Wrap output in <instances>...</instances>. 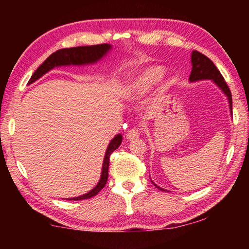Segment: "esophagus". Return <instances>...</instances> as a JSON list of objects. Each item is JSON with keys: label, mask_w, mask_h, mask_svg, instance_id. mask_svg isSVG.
I'll return each instance as SVG.
<instances>
[{"label": "esophagus", "mask_w": 249, "mask_h": 249, "mask_svg": "<svg viewBox=\"0 0 249 249\" xmlns=\"http://www.w3.org/2000/svg\"><path fill=\"white\" fill-rule=\"evenodd\" d=\"M140 137V130L136 129V128H133L130 129L126 134V138H127L128 141H134V140H137V138Z\"/></svg>", "instance_id": "34e87169"}]
</instances>
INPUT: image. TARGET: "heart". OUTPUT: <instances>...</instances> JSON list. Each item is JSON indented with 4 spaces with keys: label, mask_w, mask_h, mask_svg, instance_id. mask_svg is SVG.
<instances>
[{
    "label": "heart",
    "mask_w": 249,
    "mask_h": 249,
    "mask_svg": "<svg viewBox=\"0 0 249 249\" xmlns=\"http://www.w3.org/2000/svg\"><path fill=\"white\" fill-rule=\"evenodd\" d=\"M165 70L161 66H149L136 77L129 79L123 90V98L127 102H138L145 98L154 86L162 78Z\"/></svg>",
    "instance_id": "heart-1"
}]
</instances>
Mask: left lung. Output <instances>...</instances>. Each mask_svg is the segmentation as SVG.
Masks as SVG:
<instances>
[{"label":"left lung","instance_id":"8db88e82","mask_svg":"<svg viewBox=\"0 0 249 249\" xmlns=\"http://www.w3.org/2000/svg\"><path fill=\"white\" fill-rule=\"evenodd\" d=\"M191 64L192 69L190 77H189V81L196 82L201 81V80H212V82L216 84L218 89H220L227 98L231 115H233V113H231V93L229 87H227L226 82L224 81V78H223V75L221 74L220 71H218L215 65H214L208 57L204 56L203 53L196 52V50H193L191 53ZM151 182H153L159 190L168 191L165 190V189L158 187L153 180H151Z\"/></svg>","mask_w":249,"mask_h":249}]
</instances>
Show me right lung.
Instances as JSON below:
<instances>
[{
    "label": "right lung",
    "instance_id": "add662e5",
    "mask_svg": "<svg viewBox=\"0 0 249 249\" xmlns=\"http://www.w3.org/2000/svg\"><path fill=\"white\" fill-rule=\"evenodd\" d=\"M112 49V46L109 44H102V45H94V46H80V47H72V48H66L60 49L58 52L53 53L46 59V60L41 64L35 72L29 79L28 84H32L36 81V80L40 79L44 74L49 72L56 67H64V66H87V65H93L100 61L103 57L107 56ZM122 136L121 134H117L113 140L109 142V144L105 151L103 165H102V171H101V177L99 182L96 183L95 187L87 192L86 195L75 196V197H69L67 200H86L90 199V197L94 196L102 190L104 185L107 184V177H108V165H109V156L113 151L119 148L122 144Z\"/></svg>",
    "mask_w": 249,
    "mask_h": 249
}]
</instances>
